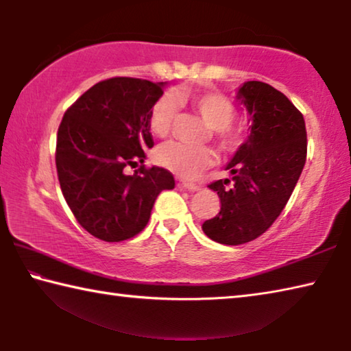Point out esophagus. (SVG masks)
<instances>
[{"mask_svg": "<svg viewBox=\"0 0 351 351\" xmlns=\"http://www.w3.org/2000/svg\"><path fill=\"white\" fill-rule=\"evenodd\" d=\"M181 187L189 190V192H197V190L201 189V186H198V184H192V182H182Z\"/></svg>", "mask_w": 351, "mask_h": 351, "instance_id": "34e87169", "label": "esophagus"}]
</instances>
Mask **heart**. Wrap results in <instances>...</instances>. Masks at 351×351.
Masks as SVG:
<instances>
[{
    "label": "heart",
    "mask_w": 351,
    "mask_h": 351,
    "mask_svg": "<svg viewBox=\"0 0 351 351\" xmlns=\"http://www.w3.org/2000/svg\"><path fill=\"white\" fill-rule=\"evenodd\" d=\"M180 99L187 102L212 128V138L219 150L234 153L246 141L245 128L234 122L237 108L219 93H181ZM178 116V104L171 94H164L152 105L148 127L158 138L169 136ZM156 161L184 180H193L213 162V153L204 147H189L180 142H169L158 148Z\"/></svg>",
    "instance_id": "b5f03b06"
}]
</instances>
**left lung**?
I'll return each mask as SVG.
<instances>
[{
    "mask_svg": "<svg viewBox=\"0 0 351 351\" xmlns=\"http://www.w3.org/2000/svg\"><path fill=\"white\" fill-rule=\"evenodd\" d=\"M251 117V134L228 164L230 180L209 184L221 209L203 223L204 234L237 246L265 234L287 206L306 161L302 112L268 83L246 82L239 90ZM228 183L230 188H226Z\"/></svg>",
    "mask_w": 351,
    "mask_h": 351,
    "instance_id": "left-lung-1",
    "label": "left lung"
}]
</instances>
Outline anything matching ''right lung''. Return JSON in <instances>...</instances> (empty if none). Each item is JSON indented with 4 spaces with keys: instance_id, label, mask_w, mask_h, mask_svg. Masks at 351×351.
<instances>
[{
    "instance_id": "right-lung-1",
    "label": "right lung",
    "mask_w": 351,
    "mask_h": 351,
    "mask_svg": "<svg viewBox=\"0 0 351 351\" xmlns=\"http://www.w3.org/2000/svg\"><path fill=\"white\" fill-rule=\"evenodd\" d=\"M164 83L111 77L96 83L64 112L57 132L56 165L71 212L86 232L104 241H123L145 228L154 201L175 187L169 170L145 165L153 147L152 105Z\"/></svg>"
}]
</instances>
